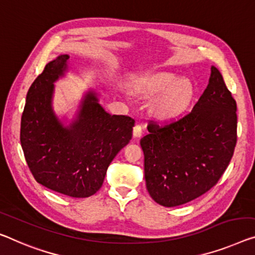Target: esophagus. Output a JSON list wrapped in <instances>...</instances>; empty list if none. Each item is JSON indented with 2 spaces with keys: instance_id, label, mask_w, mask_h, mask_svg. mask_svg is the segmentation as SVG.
Here are the masks:
<instances>
[{
  "instance_id": "1",
  "label": "esophagus",
  "mask_w": 255,
  "mask_h": 255,
  "mask_svg": "<svg viewBox=\"0 0 255 255\" xmlns=\"http://www.w3.org/2000/svg\"><path fill=\"white\" fill-rule=\"evenodd\" d=\"M141 134H142V127L140 124H135L134 128H133V136L139 138Z\"/></svg>"
}]
</instances>
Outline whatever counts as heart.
<instances>
[{"instance_id":"obj_1","label":"heart","mask_w":255,"mask_h":255,"mask_svg":"<svg viewBox=\"0 0 255 255\" xmlns=\"http://www.w3.org/2000/svg\"><path fill=\"white\" fill-rule=\"evenodd\" d=\"M139 92L144 97H155L152 111L159 119H172L188 108L194 98V87L189 80L173 73L160 72L152 74L141 82Z\"/></svg>"}]
</instances>
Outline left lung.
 I'll list each match as a JSON object with an SVG mask.
<instances>
[{
	"instance_id": "8db88e82",
	"label": "left lung",
	"mask_w": 255,
	"mask_h": 255,
	"mask_svg": "<svg viewBox=\"0 0 255 255\" xmlns=\"http://www.w3.org/2000/svg\"><path fill=\"white\" fill-rule=\"evenodd\" d=\"M237 106L220 72L211 68L194 108L171 122L150 121L140 140L148 193L156 203L179 206L217 185L237 142Z\"/></svg>"
}]
</instances>
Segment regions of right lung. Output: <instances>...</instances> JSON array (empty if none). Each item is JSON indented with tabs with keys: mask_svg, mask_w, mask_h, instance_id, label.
Instances as JSON below:
<instances>
[{
	"mask_svg": "<svg viewBox=\"0 0 255 255\" xmlns=\"http://www.w3.org/2000/svg\"><path fill=\"white\" fill-rule=\"evenodd\" d=\"M67 54L50 61L27 92L20 142L38 183L70 197H89L103 186L109 164L132 138L135 121L109 115L93 92L75 123L64 128L51 108L53 82L67 68Z\"/></svg>",
	"mask_w": 255,
	"mask_h": 255,
	"instance_id": "right-lung-1",
	"label": "right lung"
}]
</instances>
